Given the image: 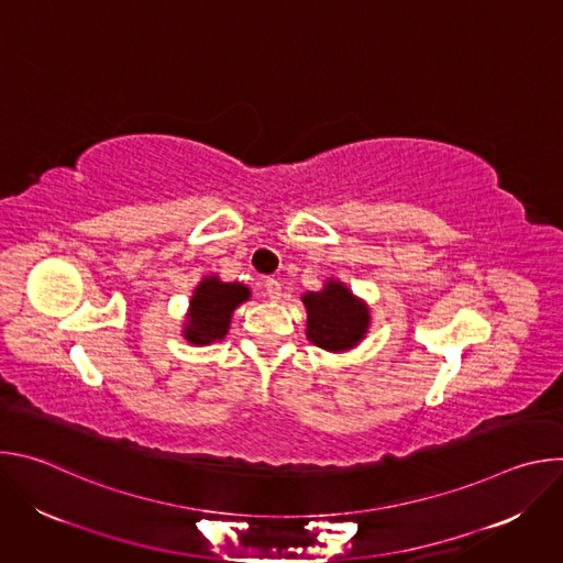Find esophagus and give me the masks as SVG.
<instances>
[{
	"mask_svg": "<svg viewBox=\"0 0 563 563\" xmlns=\"http://www.w3.org/2000/svg\"><path fill=\"white\" fill-rule=\"evenodd\" d=\"M265 291H267V296L272 298V300H278L280 298V294H283V287H280V280L278 278H267L265 280Z\"/></svg>",
	"mask_w": 563,
	"mask_h": 563,
	"instance_id": "1",
	"label": "esophagus"
}]
</instances>
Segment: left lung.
<instances>
[{"label":"left lung","mask_w":563,"mask_h":563,"mask_svg":"<svg viewBox=\"0 0 563 563\" xmlns=\"http://www.w3.org/2000/svg\"><path fill=\"white\" fill-rule=\"evenodd\" d=\"M307 309V339L328 352H347L369 328V309L347 285L328 280L325 289L302 296Z\"/></svg>","instance_id":"left-lung-1"}]
</instances>
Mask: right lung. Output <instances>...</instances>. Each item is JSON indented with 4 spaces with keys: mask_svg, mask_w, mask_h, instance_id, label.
Listing matches in <instances>:
<instances>
[{
    "mask_svg": "<svg viewBox=\"0 0 563 563\" xmlns=\"http://www.w3.org/2000/svg\"><path fill=\"white\" fill-rule=\"evenodd\" d=\"M250 296L252 291L243 283H222L216 276H207L191 296L185 339L194 345L222 341L229 332L233 309L250 300Z\"/></svg>",
    "mask_w": 563,
    "mask_h": 563,
    "instance_id": "1",
    "label": "right lung"
}]
</instances>
